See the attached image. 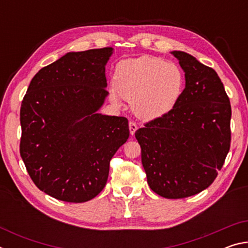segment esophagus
I'll return each mask as SVG.
<instances>
[{"mask_svg":"<svg viewBox=\"0 0 248 248\" xmlns=\"http://www.w3.org/2000/svg\"><path fill=\"white\" fill-rule=\"evenodd\" d=\"M129 129H130V134H131V136H133L134 132H136L137 129H138L137 124L133 123V121H130V123H129Z\"/></svg>","mask_w":248,"mask_h":248,"instance_id":"1","label":"esophagus"}]
</instances>
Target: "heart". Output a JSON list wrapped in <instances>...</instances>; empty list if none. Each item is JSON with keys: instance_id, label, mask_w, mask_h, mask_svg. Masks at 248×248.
<instances>
[{"instance_id": "1", "label": "heart", "mask_w": 248, "mask_h": 248, "mask_svg": "<svg viewBox=\"0 0 248 248\" xmlns=\"http://www.w3.org/2000/svg\"><path fill=\"white\" fill-rule=\"evenodd\" d=\"M111 97L131 100L139 118L153 120L170 111L182 95L184 75L177 65L152 56L129 59L118 64Z\"/></svg>"}]
</instances>
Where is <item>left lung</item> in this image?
I'll use <instances>...</instances> for the list:
<instances>
[{
  "label": "left lung",
  "mask_w": 248,
  "mask_h": 248,
  "mask_svg": "<svg viewBox=\"0 0 248 248\" xmlns=\"http://www.w3.org/2000/svg\"><path fill=\"white\" fill-rule=\"evenodd\" d=\"M186 85L164 116L137 130L151 189L167 199L199 194L213 183L231 144V105L213 69L184 51H171Z\"/></svg>",
  "instance_id": "left-lung-1"
}]
</instances>
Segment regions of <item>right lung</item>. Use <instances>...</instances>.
<instances>
[{
	"label": "right lung",
	"instance_id": "1",
	"mask_svg": "<svg viewBox=\"0 0 248 248\" xmlns=\"http://www.w3.org/2000/svg\"><path fill=\"white\" fill-rule=\"evenodd\" d=\"M112 51L64 54L32 78L24 96L20 156L36 186L58 200L95 198L129 138L127 118L97 112L108 96L105 66Z\"/></svg>",
	"mask_w": 248,
	"mask_h": 248
}]
</instances>
